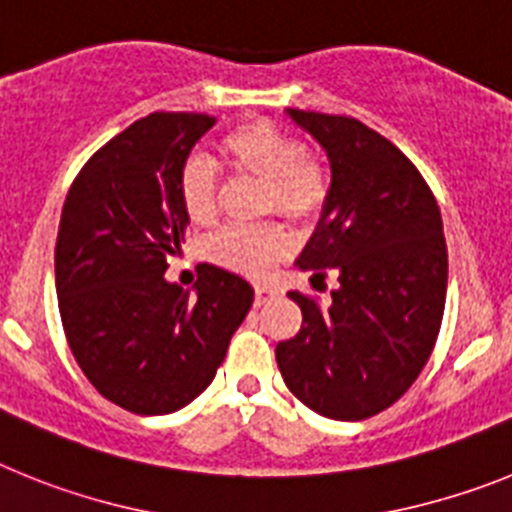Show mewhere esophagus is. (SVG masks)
Segmentation results:
<instances>
[{
    "label": "esophagus",
    "mask_w": 512,
    "mask_h": 512,
    "mask_svg": "<svg viewBox=\"0 0 512 512\" xmlns=\"http://www.w3.org/2000/svg\"><path fill=\"white\" fill-rule=\"evenodd\" d=\"M270 296H273V288H270V286H260V283H257V286H255V304L257 306L265 304V301H268Z\"/></svg>",
    "instance_id": "34e87169"
}]
</instances>
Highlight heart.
I'll return each instance as SVG.
<instances>
[{
  "instance_id": "heart-1",
  "label": "heart",
  "mask_w": 512,
  "mask_h": 512,
  "mask_svg": "<svg viewBox=\"0 0 512 512\" xmlns=\"http://www.w3.org/2000/svg\"><path fill=\"white\" fill-rule=\"evenodd\" d=\"M219 154L231 172L262 182V211L311 221L327 203L330 182L314 154L268 121H250L221 139ZM180 203L190 224L211 226L219 216V177L206 162H188L180 175ZM291 247L286 226H229L208 244V257L242 275H265Z\"/></svg>"
}]
</instances>
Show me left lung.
<instances>
[{"mask_svg": "<svg viewBox=\"0 0 512 512\" xmlns=\"http://www.w3.org/2000/svg\"><path fill=\"white\" fill-rule=\"evenodd\" d=\"M330 159V195L296 260L340 286L327 306L291 291L304 322L275 361L296 399L332 420L379 415L415 384L443 322L448 252L441 208L415 164L348 115L286 110Z\"/></svg>", "mask_w": 512, "mask_h": 512, "instance_id": "1", "label": "left lung"}]
</instances>
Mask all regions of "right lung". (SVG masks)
<instances>
[{"instance_id": "obj_1", "label": "right lung", "mask_w": 512, "mask_h": 512, "mask_svg": "<svg viewBox=\"0 0 512 512\" xmlns=\"http://www.w3.org/2000/svg\"><path fill=\"white\" fill-rule=\"evenodd\" d=\"M216 118L151 113L97 149L71 182L56 237L61 324L102 397L170 415L213 381L255 291L203 262L193 293L164 278L188 216L180 175Z\"/></svg>"}]
</instances>
